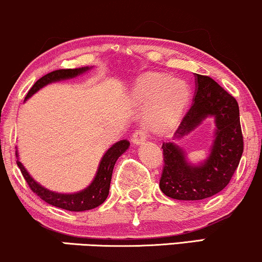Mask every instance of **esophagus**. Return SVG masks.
I'll list each match as a JSON object with an SVG mask.
<instances>
[{"label":"esophagus","mask_w":262,"mask_h":262,"mask_svg":"<svg viewBox=\"0 0 262 262\" xmlns=\"http://www.w3.org/2000/svg\"><path fill=\"white\" fill-rule=\"evenodd\" d=\"M147 137L148 134L146 130H137L134 135H132V142H134V144H136V146H141V144L147 140Z\"/></svg>","instance_id":"obj_1"}]
</instances>
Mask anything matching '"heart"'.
<instances>
[{"label": "heart", "mask_w": 262, "mask_h": 262, "mask_svg": "<svg viewBox=\"0 0 262 262\" xmlns=\"http://www.w3.org/2000/svg\"><path fill=\"white\" fill-rule=\"evenodd\" d=\"M132 98L150 104L147 122L151 130L166 131L177 124L189 101V90L181 80L166 74L149 73L138 79Z\"/></svg>", "instance_id": "obj_1"}]
</instances>
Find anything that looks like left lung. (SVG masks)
<instances>
[{"label":"left lung","instance_id":"8db88e82","mask_svg":"<svg viewBox=\"0 0 262 262\" xmlns=\"http://www.w3.org/2000/svg\"><path fill=\"white\" fill-rule=\"evenodd\" d=\"M193 105L175 132L173 140L194 131L206 118L215 119L212 144L206 159L189 163L182 147L164 142V169L159 187L164 194L177 200H202L221 192L230 183L243 154L239 106L211 77L195 74Z\"/></svg>","mask_w":262,"mask_h":262}]
</instances>
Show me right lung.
<instances>
[{"label":"right lung","instance_id":"right-lung-1","mask_svg":"<svg viewBox=\"0 0 262 262\" xmlns=\"http://www.w3.org/2000/svg\"><path fill=\"white\" fill-rule=\"evenodd\" d=\"M91 68L92 67H82L76 68V69H59L54 70L52 73H48L47 75L38 79L34 83V86L29 90L28 95L25 97V101L30 98L32 95H35L42 87L57 81H62V80L74 79V77L89 72ZM128 147H130V142L127 140H121L113 144L105 151L104 156L102 157L101 161H99L98 169H97L96 176L92 180V182L85 189L79 190L76 193H58L45 188L43 186H41L40 183L32 179L30 173L28 172L24 165L20 163L18 150L15 151V154H17L18 158L17 164L19 169H20L25 181H27L29 187H30L35 194H37L42 200L48 203V204L57 206V208L69 210V211H86V210L95 209L104 203V200L109 194L113 169H114L116 160L119 159V157L121 154H124L128 149Z\"/></svg>","mask_w":262,"mask_h":262}]
</instances>
